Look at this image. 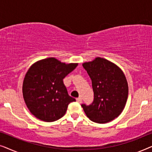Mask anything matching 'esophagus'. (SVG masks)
<instances>
[{"label":"esophagus","mask_w":152,"mask_h":152,"mask_svg":"<svg viewBox=\"0 0 152 152\" xmlns=\"http://www.w3.org/2000/svg\"><path fill=\"white\" fill-rule=\"evenodd\" d=\"M76 100H77V102H79V103H82V97H79L78 98H77V99H76Z\"/></svg>","instance_id":"34e87169"}]
</instances>
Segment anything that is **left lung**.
Listing matches in <instances>:
<instances>
[{"label": "left lung", "instance_id": "1", "mask_svg": "<svg viewBox=\"0 0 152 152\" xmlns=\"http://www.w3.org/2000/svg\"><path fill=\"white\" fill-rule=\"evenodd\" d=\"M82 66L91 79L94 93L91 105L82 104L85 113L97 123L112 121L121 114L127 100L129 87L123 71L113 62L101 57Z\"/></svg>", "mask_w": 152, "mask_h": 152}]
</instances>
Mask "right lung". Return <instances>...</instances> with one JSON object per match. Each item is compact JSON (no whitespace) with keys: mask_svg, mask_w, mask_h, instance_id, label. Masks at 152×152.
I'll return each mask as SVG.
<instances>
[{"mask_svg":"<svg viewBox=\"0 0 152 152\" xmlns=\"http://www.w3.org/2000/svg\"><path fill=\"white\" fill-rule=\"evenodd\" d=\"M78 64H66L55 57L33 64L25 76L23 96L30 113L45 122H54L65 115L75 99L68 95L63 79Z\"/></svg>","mask_w":152,"mask_h":152,"instance_id":"1","label":"right lung"}]
</instances>
